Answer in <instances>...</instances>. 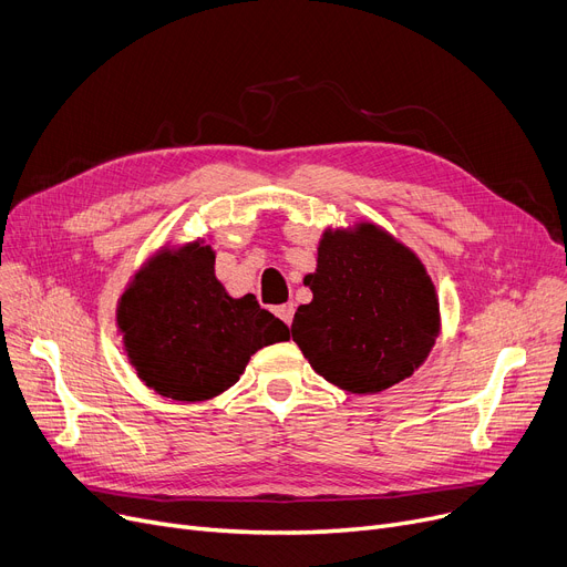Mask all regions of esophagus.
I'll return each instance as SVG.
<instances>
[{"label":"esophagus","instance_id":"obj_1","mask_svg":"<svg viewBox=\"0 0 567 567\" xmlns=\"http://www.w3.org/2000/svg\"><path fill=\"white\" fill-rule=\"evenodd\" d=\"M276 315L289 326L291 323V319H293V303H285V306H280V308H276Z\"/></svg>","mask_w":567,"mask_h":567}]
</instances>
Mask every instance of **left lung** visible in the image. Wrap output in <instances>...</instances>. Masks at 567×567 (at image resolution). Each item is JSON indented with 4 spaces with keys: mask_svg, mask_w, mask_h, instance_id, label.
<instances>
[{
    "mask_svg": "<svg viewBox=\"0 0 567 567\" xmlns=\"http://www.w3.org/2000/svg\"><path fill=\"white\" fill-rule=\"evenodd\" d=\"M312 303L291 338L312 370L349 393H379L411 377L439 333V303L425 266L383 229L326 231Z\"/></svg>",
    "mask_w": 567,
    "mask_h": 567,
    "instance_id": "1",
    "label": "left lung"
}]
</instances>
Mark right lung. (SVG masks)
Returning <instances> with one entry per match:
<instances>
[{
	"mask_svg": "<svg viewBox=\"0 0 567 567\" xmlns=\"http://www.w3.org/2000/svg\"><path fill=\"white\" fill-rule=\"evenodd\" d=\"M214 261V250L202 244L163 252L118 303L128 359L163 398H214L238 381L257 349L289 340L287 326L259 308L252 293L227 296Z\"/></svg>",
	"mask_w": 567,
	"mask_h": 567,
	"instance_id": "right-lung-1",
	"label": "right lung"
}]
</instances>
